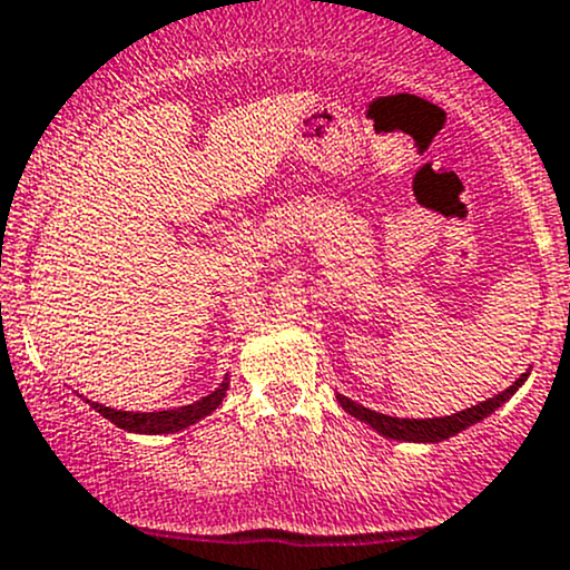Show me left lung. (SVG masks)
Returning a JSON list of instances; mask_svg holds the SVG:
<instances>
[{"instance_id": "left-lung-1", "label": "left lung", "mask_w": 570, "mask_h": 570, "mask_svg": "<svg viewBox=\"0 0 570 570\" xmlns=\"http://www.w3.org/2000/svg\"><path fill=\"white\" fill-rule=\"evenodd\" d=\"M524 379H527V373L521 375L513 386H508L502 395L489 397L485 403H478V406L466 409V412H459L453 416H433V420H401V416L379 414V412H371V409L360 406V403H354L351 397H343V395H337V401H340V406H343L348 414H354L356 420L367 422V425L375 428V431L384 433V436H390V439H397V442H401V439L403 442H442V439L455 436V433L463 431V428L474 425V422H480L483 416H489L491 412H494L497 406H502V403L508 401V397L513 395L521 384H524Z\"/></svg>"}]
</instances>
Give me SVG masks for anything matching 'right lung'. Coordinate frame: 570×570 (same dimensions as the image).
I'll list each match as a JSON object with an SVG mask.
<instances>
[{
	"label": "right lung",
	"mask_w": 570,
	"mask_h": 570,
	"mask_svg": "<svg viewBox=\"0 0 570 570\" xmlns=\"http://www.w3.org/2000/svg\"><path fill=\"white\" fill-rule=\"evenodd\" d=\"M225 390L227 384H222V390L210 392V395L203 397V401L189 403V406L167 409V412H117V409L98 406V403H90V406L101 416H107L109 422H115L117 428H122V431L173 433V431H180V428L191 425V422L203 420L205 414L214 412V409L222 403V397H225Z\"/></svg>",
	"instance_id": "1"
}]
</instances>
